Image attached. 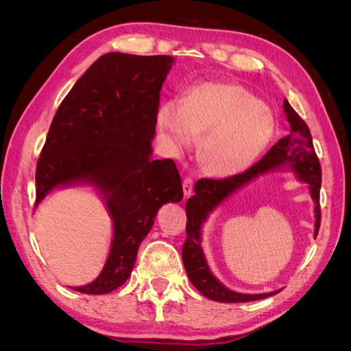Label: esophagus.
I'll list each match as a JSON object with an SVG mask.
<instances>
[{
    "instance_id": "obj_1",
    "label": "esophagus",
    "mask_w": 351,
    "mask_h": 351,
    "mask_svg": "<svg viewBox=\"0 0 351 351\" xmlns=\"http://www.w3.org/2000/svg\"><path fill=\"white\" fill-rule=\"evenodd\" d=\"M183 192H184L186 197H189L190 195L193 193V180L190 177H186L183 180Z\"/></svg>"
}]
</instances>
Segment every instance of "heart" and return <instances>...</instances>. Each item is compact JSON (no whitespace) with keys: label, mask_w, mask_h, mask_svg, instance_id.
<instances>
[{"label":"heart","mask_w":351,"mask_h":351,"mask_svg":"<svg viewBox=\"0 0 351 351\" xmlns=\"http://www.w3.org/2000/svg\"><path fill=\"white\" fill-rule=\"evenodd\" d=\"M156 129L174 149L200 136L199 156L210 174L232 176L250 167L271 142L275 121L263 102L236 83H204L183 102L165 101Z\"/></svg>","instance_id":"b5f03b06"}]
</instances>
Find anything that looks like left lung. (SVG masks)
Wrapping results in <instances>:
<instances>
[{
    "label": "left lung",
    "mask_w": 351,
    "mask_h": 351,
    "mask_svg": "<svg viewBox=\"0 0 351 351\" xmlns=\"http://www.w3.org/2000/svg\"><path fill=\"white\" fill-rule=\"evenodd\" d=\"M284 114L287 121L290 123V134L275 143L261 161L252 165L244 173L226 177V178H200L195 184V196L190 197L186 204V241L183 244L182 256L189 280L200 294L208 299L221 303H243L261 300L265 297L277 294L278 291L263 294H243L236 293L226 285H222L212 272L205 259L204 250L200 246V230L206 221L209 212L214 210L221 202H224L239 189L250 183L252 180L263 173L272 171L278 168H290L297 174L302 182L309 184L311 196L315 202V237L317 236L321 226V182L322 171L319 159L316 156L312 134L309 127L300 119L289 101L284 99Z\"/></svg>",
    "instance_id": "obj_1"
}]
</instances>
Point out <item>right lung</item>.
<instances>
[{"instance_id": "1", "label": "right lung", "mask_w": 351, "mask_h": 351, "mask_svg": "<svg viewBox=\"0 0 351 351\" xmlns=\"http://www.w3.org/2000/svg\"><path fill=\"white\" fill-rule=\"evenodd\" d=\"M173 62L169 56L108 52L84 71L52 119L36 165L35 205L57 187L86 183L99 190L114 228L98 278L73 290L119 289L158 209L183 199L173 159L151 158L159 92Z\"/></svg>"}]
</instances>
